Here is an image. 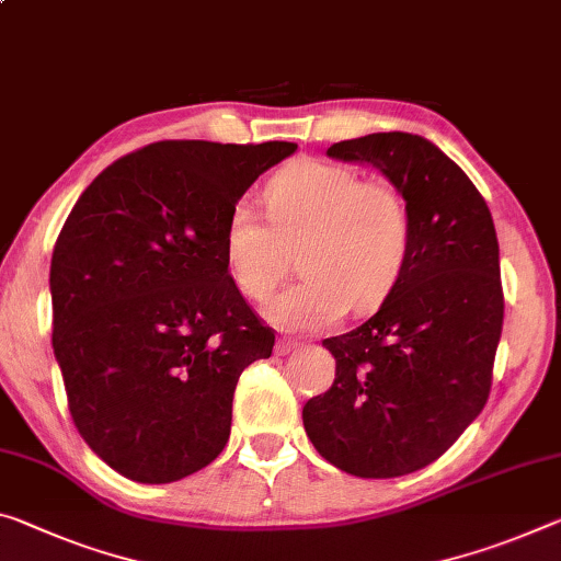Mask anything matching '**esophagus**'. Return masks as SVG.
<instances>
[{
    "instance_id": "esophagus-1",
    "label": "esophagus",
    "mask_w": 561,
    "mask_h": 561,
    "mask_svg": "<svg viewBox=\"0 0 561 561\" xmlns=\"http://www.w3.org/2000/svg\"><path fill=\"white\" fill-rule=\"evenodd\" d=\"M299 342L297 340H289V336H282V340L277 342V346H274V352L277 354H289L291 350H297Z\"/></svg>"
}]
</instances>
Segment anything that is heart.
<instances>
[{"mask_svg":"<svg viewBox=\"0 0 561 561\" xmlns=\"http://www.w3.org/2000/svg\"><path fill=\"white\" fill-rule=\"evenodd\" d=\"M266 219L249 202L229 209L225 264L237 289L266 299L297 249L301 279L264 307L266 322L317 332L346 309L367 312L402 277L412 252V211L392 182L362 180L357 169L297 159L264 186Z\"/></svg>","mask_w":561,"mask_h":561,"instance_id":"b5f03b06","label":"heart"}]
</instances>
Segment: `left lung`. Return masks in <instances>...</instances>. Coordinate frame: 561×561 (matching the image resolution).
I'll return each mask as SVG.
<instances>
[{
	"label": "left lung",
	"mask_w": 561,
	"mask_h": 561,
	"mask_svg": "<svg viewBox=\"0 0 561 561\" xmlns=\"http://www.w3.org/2000/svg\"><path fill=\"white\" fill-rule=\"evenodd\" d=\"M332 159L377 167L412 211V252L379 312L322 344L334 385L301 409L329 465L364 479L439 459L492 389L504 295L494 221L472 180L407 131L336 141Z\"/></svg>",
	"instance_id": "1"
}]
</instances>
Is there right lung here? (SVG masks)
Here are the masks:
<instances>
[{
    "label": "right lung",
    "instance_id": "add662e5",
    "mask_svg": "<svg viewBox=\"0 0 561 561\" xmlns=\"http://www.w3.org/2000/svg\"><path fill=\"white\" fill-rule=\"evenodd\" d=\"M295 141L169 139L87 186L51 252V346L77 432L141 484L219 457L239 375L274 346L225 264V225Z\"/></svg>",
    "mask_w": 561,
    "mask_h": 561
}]
</instances>
